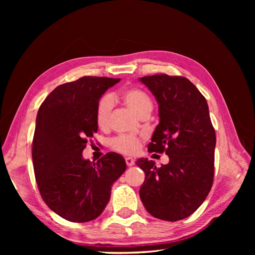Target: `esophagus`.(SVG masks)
<instances>
[{
    "instance_id": "esophagus-1",
    "label": "esophagus",
    "mask_w": 255,
    "mask_h": 255,
    "mask_svg": "<svg viewBox=\"0 0 255 255\" xmlns=\"http://www.w3.org/2000/svg\"><path fill=\"white\" fill-rule=\"evenodd\" d=\"M126 163L128 167H132L135 164V159L132 157H126Z\"/></svg>"
}]
</instances>
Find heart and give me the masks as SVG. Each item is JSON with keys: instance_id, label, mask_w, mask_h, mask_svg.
<instances>
[{"instance_id": "obj_1", "label": "heart", "mask_w": 255, "mask_h": 255, "mask_svg": "<svg viewBox=\"0 0 255 255\" xmlns=\"http://www.w3.org/2000/svg\"><path fill=\"white\" fill-rule=\"evenodd\" d=\"M120 98L125 104L132 110L135 114L140 116L144 113H151L153 104L150 97L144 91L137 88H129L121 91ZM117 99V95L112 94L105 96L99 102L97 109V123L100 128H105L109 125L110 116L113 110L114 101ZM141 139L136 135H119L112 140L113 149L126 155L136 153L140 148Z\"/></svg>"}]
</instances>
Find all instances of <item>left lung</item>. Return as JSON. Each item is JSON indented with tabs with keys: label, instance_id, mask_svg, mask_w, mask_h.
I'll return each mask as SVG.
<instances>
[{
	"label": "left lung",
	"instance_id": "obj_1",
	"mask_svg": "<svg viewBox=\"0 0 255 255\" xmlns=\"http://www.w3.org/2000/svg\"><path fill=\"white\" fill-rule=\"evenodd\" d=\"M139 81L158 103L159 123L148 151L169 156L159 168L148 158L136 161L145 175L139 196L153 217L182 220L197 211L213 185L216 134L208 105L184 76L155 74Z\"/></svg>",
	"mask_w": 255,
	"mask_h": 255
}]
</instances>
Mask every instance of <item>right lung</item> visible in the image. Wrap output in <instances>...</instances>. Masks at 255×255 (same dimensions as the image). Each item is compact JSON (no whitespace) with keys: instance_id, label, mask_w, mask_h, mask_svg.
Returning <instances> with one entry per match:
<instances>
[{"instance_id":"right-lung-1","label":"right lung","mask_w":255,"mask_h":255,"mask_svg":"<svg viewBox=\"0 0 255 255\" xmlns=\"http://www.w3.org/2000/svg\"><path fill=\"white\" fill-rule=\"evenodd\" d=\"M119 81L83 76L59 85L38 111L32 150L38 189L45 204L68 221L99 217L113 184L127 169L118 153H107L97 163L82 155L98 132L99 100Z\"/></svg>"}]
</instances>
